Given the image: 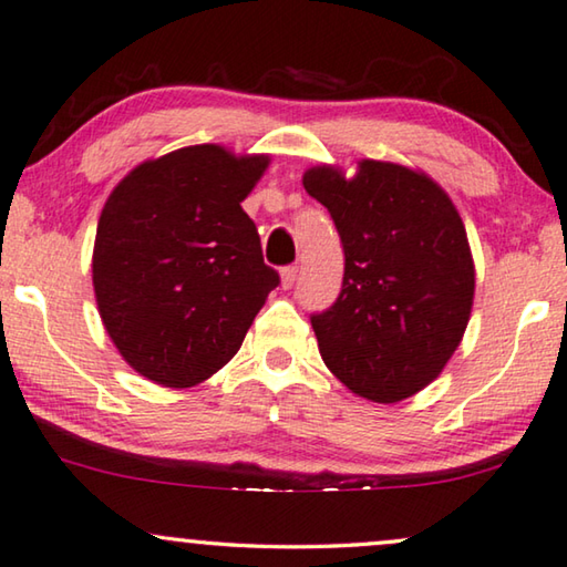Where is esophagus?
<instances>
[{
    "instance_id": "34e87169",
    "label": "esophagus",
    "mask_w": 567,
    "mask_h": 567,
    "mask_svg": "<svg viewBox=\"0 0 567 567\" xmlns=\"http://www.w3.org/2000/svg\"><path fill=\"white\" fill-rule=\"evenodd\" d=\"M296 278H299V266L281 268V286H284V289H291V286L296 284Z\"/></svg>"
}]
</instances>
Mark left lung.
Here are the masks:
<instances>
[{
  "label": "left lung",
  "mask_w": 567,
  "mask_h": 567,
  "mask_svg": "<svg viewBox=\"0 0 567 567\" xmlns=\"http://www.w3.org/2000/svg\"><path fill=\"white\" fill-rule=\"evenodd\" d=\"M344 246V281L311 313L319 354L351 392L394 404L434 382L460 347L475 299V264L457 208L430 175L361 161L303 173Z\"/></svg>",
  "instance_id": "left-lung-1"
}]
</instances>
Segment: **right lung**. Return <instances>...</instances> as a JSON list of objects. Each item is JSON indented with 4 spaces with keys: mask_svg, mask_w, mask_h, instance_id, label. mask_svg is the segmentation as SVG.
<instances>
[{
    "mask_svg": "<svg viewBox=\"0 0 567 567\" xmlns=\"http://www.w3.org/2000/svg\"><path fill=\"white\" fill-rule=\"evenodd\" d=\"M266 168L268 155L190 145L141 163L110 193L92 286L113 344L151 382H206L278 286L240 208Z\"/></svg>",
    "mask_w": 567,
    "mask_h": 567,
    "instance_id": "add662e5",
    "label": "right lung"
}]
</instances>
